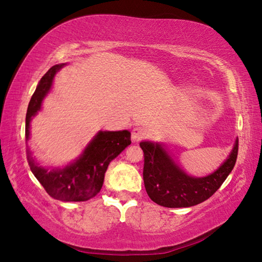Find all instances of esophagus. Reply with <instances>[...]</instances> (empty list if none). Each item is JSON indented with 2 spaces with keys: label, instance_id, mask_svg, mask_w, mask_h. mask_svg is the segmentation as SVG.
<instances>
[{
  "label": "esophagus",
  "instance_id": "34e87169",
  "mask_svg": "<svg viewBox=\"0 0 262 262\" xmlns=\"http://www.w3.org/2000/svg\"><path fill=\"white\" fill-rule=\"evenodd\" d=\"M145 135H147V130H145L144 128L136 127L132 132V140L133 142H139L143 139V137H145Z\"/></svg>",
  "mask_w": 262,
  "mask_h": 262
}]
</instances>
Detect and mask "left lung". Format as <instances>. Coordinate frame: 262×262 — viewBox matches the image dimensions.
<instances>
[{"label": "left lung", "mask_w": 262, "mask_h": 262, "mask_svg": "<svg viewBox=\"0 0 262 262\" xmlns=\"http://www.w3.org/2000/svg\"><path fill=\"white\" fill-rule=\"evenodd\" d=\"M140 147L144 152L143 180L149 198L163 207L186 208L209 199L231 173L237 161L238 139L220 167L205 177L185 172L159 142L142 141Z\"/></svg>", "instance_id": "1"}]
</instances>
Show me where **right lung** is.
I'll return each mask as SVG.
<instances>
[{"instance_id":"obj_1","label":"right lung","mask_w":262,"mask_h":262,"mask_svg":"<svg viewBox=\"0 0 262 262\" xmlns=\"http://www.w3.org/2000/svg\"><path fill=\"white\" fill-rule=\"evenodd\" d=\"M67 63L55 64L41 77L31 98L25 119V137L30 140L31 121L40 112L56 73ZM132 143L128 130H99L83 152L66 166L46 167L37 163L28 148L31 171L52 198L61 201H88L100 192L110 163Z\"/></svg>"}]
</instances>
